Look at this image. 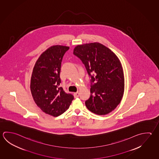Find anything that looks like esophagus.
<instances>
[{"instance_id":"1","label":"esophagus","mask_w":159,"mask_h":159,"mask_svg":"<svg viewBox=\"0 0 159 159\" xmlns=\"http://www.w3.org/2000/svg\"><path fill=\"white\" fill-rule=\"evenodd\" d=\"M79 95H80V93L78 92H77V93H74V96H75V98H77L79 97Z\"/></svg>"}]
</instances>
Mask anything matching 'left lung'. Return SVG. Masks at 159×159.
I'll list each match as a JSON object with an SVG mask.
<instances>
[{
  "mask_svg": "<svg viewBox=\"0 0 159 159\" xmlns=\"http://www.w3.org/2000/svg\"><path fill=\"white\" fill-rule=\"evenodd\" d=\"M73 54L80 59L91 78L87 108L100 116L110 113L120 103L124 93V75L118 58L98 43L78 45Z\"/></svg>",
  "mask_w": 159,
  "mask_h": 159,
  "instance_id": "1",
  "label": "left lung"
}]
</instances>
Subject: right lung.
Here are the masks:
<instances>
[{"label": "right lung", "mask_w": 159, "mask_h": 159, "mask_svg": "<svg viewBox=\"0 0 159 159\" xmlns=\"http://www.w3.org/2000/svg\"><path fill=\"white\" fill-rule=\"evenodd\" d=\"M69 49L51 46L40 56L32 72L30 88L35 103L43 112L54 116L64 113L74 99L61 86V64Z\"/></svg>", "instance_id": "1"}]
</instances>
